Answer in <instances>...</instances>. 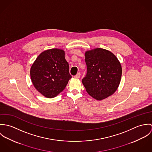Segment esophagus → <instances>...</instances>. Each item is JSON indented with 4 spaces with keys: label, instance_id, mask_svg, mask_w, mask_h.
Instances as JSON below:
<instances>
[{
    "label": "esophagus",
    "instance_id": "34e87169",
    "mask_svg": "<svg viewBox=\"0 0 152 152\" xmlns=\"http://www.w3.org/2000/svg\"><path fill=\"white\" fill-rule=\"evenodd\" d=\"M80 76H81L80 73H77V75L74 76V78H79L80 77Z\"/></svg>",
    "mask_w": 152,
    "mask_h": 152
}]
</instances>
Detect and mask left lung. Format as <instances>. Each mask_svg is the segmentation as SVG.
<instances>
[{"mask_svg": "<svg viewBox=\"0 0 152 152\" xmlns=\"http://www.w3.org/2000/svg\"><path fill=\"white\" fill-rule=\"evenodd\" d=\"M87 73L82 83L88 94L101 101L115 93L119 86L122 66L110 51L96 48L85 53Z\"/></svg>", "mask_w": 152, "mask_h": 152, "instance_id": "8db88e82", "label": "left lung"}]
</instances>
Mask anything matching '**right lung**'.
Listing matches in <instances>:
<instances>
[{"mask_svg": "<svg viewBox=\"0 0 152 152\" xmlns=\"http://www.w3.org/2000/svg\"><path fill=\"white\" fill-rule=\"evenodd\" d=\"M30 77L34 88L44 96H57L71 78L64 51L52 48L42 52L31 66Z\"/></svg>", "mask_w": 152, "mask_h": 152, "instance_id": "obj_1", "label": "right lung"}]
</instances>
